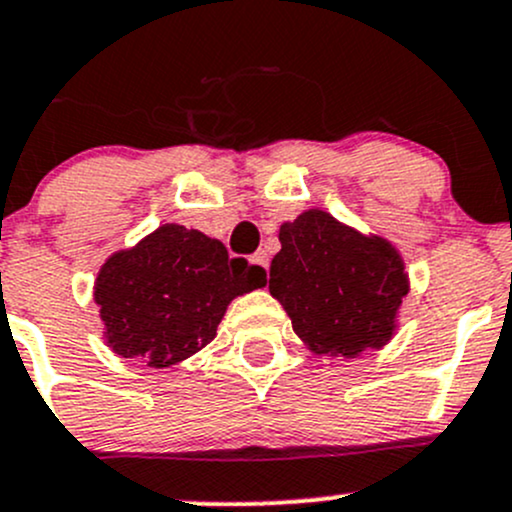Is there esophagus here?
<instances>
[{
    "label": "esophagus",
    "mask_w": 512,
    "mask_h": 512,
    "mask_svg": "<svg viewBox=\"0 0 512 512\" xmlns=\"http://www.w3.org/2000/svg\"><path fill=\"white\" fill-rule=\"evenodd\" d=\"M251 263H256L258 268H263V271L268 273V254H266V251H256V254L251 256Z\"/></svg>",
    "instance_id": "esophagus-1"
}]
</instances>
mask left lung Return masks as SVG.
Returning <instances> with one entry per match:
<instances>
[{"mask_svg":"<svg viewBox=\"0 0 512 512\" xmlns=\"http://www.w3.org/2000/svg\"><path fill=\"white\" fill-rule=\"evenodd\" d=\"M268 290L315 354L354 359L395 332L408 273L395 246L364 236L322 210L280 227Z\"/></svg>","mask_w":512,"mask_h":512,"instance_id":"1","label":"left lung"}]
</instances>
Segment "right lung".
Segmentation results:
<instances>
[{
  "label": "right lung",
  "instance_id": "add662e5",
  "mask_svg": "<svg viewBox=\"0 0 512 512\" xmlns=\"http://www.w3.org/2000/svg\"><path fill=\"white\" fill-rule=\"evenodd\" d=\"M263 285L266 271L229 258L222 241L163 224L107 258L95 302L114 354L166 368L210 344L229 302Z\"/></svg>",
  "mask_w": 512,
  "mask_h": 512
}]
</instances>
